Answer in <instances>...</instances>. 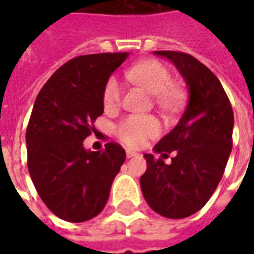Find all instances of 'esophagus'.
<instances>
[{
  "mask_svg": "<svg viewBox=\"0 0 254 254\" xmlns=\"http://www.w3.org/2000/svg\"><path fill=\"white\" fill-rule=\"evenodd\" d=\"M134 156H138L137 152L130 151V149H127V158H134Z\"/></svg>",
  "mask_w": 254,
  "mask_h": 254,
  "instance_id": "1",
  "label": "esophagus"
}]
</instances>
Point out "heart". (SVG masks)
<instances>
[{
    "mask_svg": "<svg viewBox=\"0 0 254 254\" xmlns=\"http://www.w3.org/2000/svg\"><path fill=\"white\" fill-rule=\"evenodd\" d=\"M127 76L133 83L143 85L154 94L155 102L160 109L173 111L181 103V88L171 84V72L158 60H145L136 64L127 69ZM102 99L106 110H117L121 106L122 84L116 76L107 78ZM114 133L118 140L127 147H140L148 138L159 134L160 124L152 116H129L117 125Z\"/></svg>",
    "mask_w": 254,
    "mask_h": 254,
    "instance_id": "1",
    "label": "heart"
}]
</instances>
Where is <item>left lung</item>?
<instances>
[{"label": "left lung", "instance_id": "8db88e82", "mask_svg": "<svg viewBox=\"0 0 254 254\" xmlns=\"http://www.w3.org/2000/svg\"><path fill=\"white\" fill-rule=\"evenodd\" d=\"M154 54L170 60L189 89V102L177 127L155 145V152L176 156L170 165L145 154L147 171L140 178L144 198L169 219L200 211L223 177L233 148L234 114L219 78L198 60L181 52Z\"/></svg>", "mask_w": 254, "mask_h": 254}]
</instances>
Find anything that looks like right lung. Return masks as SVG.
I'll return each instance as SVG.
<instances>
[{"label":"right lung","instance_id":"right-lung-1","mask_svg":"<svg viewBox=\"0 0 254 254\" xmlns=\"http://www.w3.org/2000/svg\"><path fill=\"white\" fill-rule=\"evenodd\" d=\"M127 57L100 53L72 58L36 96L25 133L28 171L47 208L67 222H85L102 212L127 158L114 141L102 151L83 147L103 114L106 81Z\"/></svg>","mask_w":254,"mask_h":254}]
</instances>
